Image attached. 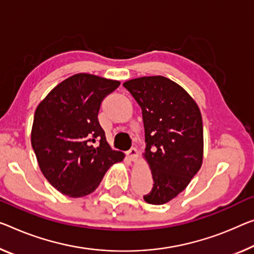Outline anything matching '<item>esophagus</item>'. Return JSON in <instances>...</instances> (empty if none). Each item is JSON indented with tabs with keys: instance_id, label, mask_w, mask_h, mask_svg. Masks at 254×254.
<instances>
[{
	"instance_id": "esophagus-1",
	"label": "esophagus",
	"mask_w": 254,
	"mask_h": 254,
	"mask_svg": "<svg viewBox=\"0 0 254 254\" xmlns=\"http://www.w3.org/2000/svg\"><path fill=\"white\" fill-rule=\"evenodd\" d=\"M126 155H127V158H128V160H129V161L135 162L136 160H137L138 151L136 150L135 147H131V149H130L129 151H127V152H126Z\"/></svg>"
}]
</instances>
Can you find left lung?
Segmentation results:
<instances>
[{
	"label": "left lung",
	"instance_id": "8db88e82",
	"mask_svg": "<svg viewBox=\"0 0 254 254\" xmlns=\"http://www.w3.org/2000/svg\"><path fill=\"white\" fill-rule=\"evenodd\" d=\"M124 87L142 109L145 153L153 187L150 204H165L184 190L202 166L203 124L197 104L184 88L163 76L127 80Z\"/></svg>",
	"mask_w": 254,
	"mask_h": 254
}]
</instances>
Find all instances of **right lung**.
<instances>
[{
  "mask_svg": "<svg viewBox=\"0 0 254 254\" xmlns=\"http://www.w3.org/2000/svg\"><path fill=\"white\" fill-rule=\"evenodd\" d=\"M120 81L76 73L57 85L37 105L32 146L42 174L60 193L81 197L97 189L107 170L123 161L105 138L97 115Z\"/></svg>",
  "mask_w": 254,
  "mask_h": 254,
  "instance_id": "1",
  "label": "right lung"
}]
</instances>
